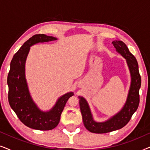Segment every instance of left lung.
I'll use <instances>...</instances> for the list:
<instances>
[{"label":"left lung","mask_w":150,"mask_h":150,"mask_svg":"<svg viewBox=\"0 0 150 150\" xmlns=\"http://www.w3.org/2000/svg\"><path fill=\"white\" fill-rule=\"evenodd\" d=\"M112 44L117 52L126 59L130 74V85L126 101L122 109L104 122H96L94 120L87 101L83 96H79L80 109L85 128L89 132L98 134L112 132L126 126L137 110L139 104V89L141 85V79L137 59L122 41L115 40L112 42Z\"/></svg>","instance_id":"1"}]
</instances>
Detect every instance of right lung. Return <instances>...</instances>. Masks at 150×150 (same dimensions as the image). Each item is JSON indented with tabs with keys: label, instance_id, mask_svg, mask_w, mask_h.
<instances>
[{
	"label": "right lung",
	"instance_id": "add662e5",
	"mask_svg": "<svg viewBox=\"0 0 150 150\" xmlns=\"http://www.w3.org/2000/svg\"><path fill=\"white\" fill-rule=\"evenodd\" d=\"M57 38L44 34L35 35L21 46L14 54L10 64L7 85L9 87L8 100L18 117L28 128L39 130H50L59 124L61 115L65 104L74 92H68L58 98L53 107L44 111L37 105L30 96L25 74L26 60L30 46L38 44L52 42Z\"/></svg>",
	"mask_w": 150,
	"mask_h": 150
}]
</instances>
